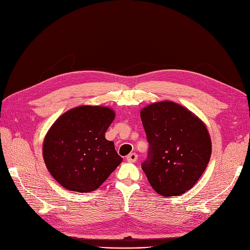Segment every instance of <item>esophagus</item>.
<instances>
[{
	"instance_id": "34e87169",
	"label": "esophagus",
	"mask_w": 250,
	"mask_h": 250,
	"mask_svg": "<svg viewBox=\"0 0 250 250\" xmlns=\"http://www.w3.org/2000/svg\"><path fill=\"white\" fill-rule=\"evenodd\" d=\"M126 160H127L128 162H130V163H134V162H136V161L138 160V154L134 153V152L129 153V154H128V156L126 157Z\"/></svg>"
}]
</instances>
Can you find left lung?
Instances as JSON below:
<instances>
[{"mask_svg": "<svg viewBox=\"0 0 250 250\" xmlns=\"http://www.w3.org/2000/svg\"><path fill=\"white\" fill-rule=\"evenodd\" d=\"M141 119L149 144L142 169L151 187L164 197L189 190L211 156V141L204 123L170 101L145 107Z\"/></svg>", "mask_w": 250, "mask_h": 250, "instance_id": "1", "label": "left lung"}]
</instances>
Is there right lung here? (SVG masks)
Masks as SVG:
<instances>
[{"instance_id": "obj_1", "label": "right lung", "mask_w": 250, "mask_h": 250, "mask_svg": "<svg viewBox=\"0 0 250 250\" xmlns=\"http://www.w3.org/2000/svg\"><path fill=\"white\" fill-rule=\"evenodd\" d=\"M114 120L108 107L79 106L62 114L47 132L43 157L59 184L71 191L96 190L122 162L105 132Z\"/></svg>"}]
</instances>
